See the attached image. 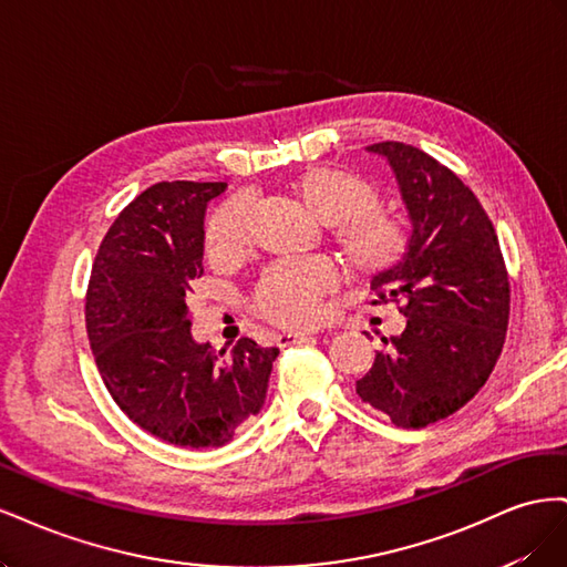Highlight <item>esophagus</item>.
<instances>
[{
  "label": "esophagus",
  "mask_w": 567,
  "mask_h": 567,
  "mask_svg": "<svg viewBox=\"0 0 567 567\" xmlns=\"http://www.w3.org/2000/svg\"><path fill=\"white\" fill-rule=\"evenodd\" d=\"M312 333H319V329H307V331H284V333H279V336H277V346H279V348L293 346V342H298V340H302V338H307V336H312Z\"/></svg>",
  "instance_id": "obj_1"
}]
</instances>
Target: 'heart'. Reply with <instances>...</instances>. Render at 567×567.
Returning <instances> with one entry per match:
<instances>
[{
	"label": "heart",
	"instance_id": "heart-1",
	"mask_svg": "<svg viewBox=\"0 0 567 567\" xmlns=\"http://www.w3.org/2000/svg\"><path fill=\"white\" fill-rule=\"evenodd\" d=\"M286 192L319 225L357 277L390 269L406 248L402 221L381 208V192L364 175L336 165H315L286 182ZM250 203L234 198L210 217L205 250L213 262H229L248 246ZM336 284L323 260L271 267L255 290V310L281 326H305L321 315V300Z\"/></svg>",
	"mask_w": 567,
	"mask_h": 567
}]
</instances>
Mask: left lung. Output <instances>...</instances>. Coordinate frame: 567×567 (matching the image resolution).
Segmentation results:
<instances>
[{"instance_id": "1", "label": "left lung", "mask_w": 567, "mask_h": 567, "mask_svg": "<svg viewBox=\"0 0 567 567\" xmlns=\"http://www.w3.org/2000/svg\"><path fill=\"white\" fill-rule=\"evenodd\" d=\"M367 148L388 158L411 236L402 260L371 279V305L398 302L406 326L383 338L357 394L394 425L425 427L489 379L508 329V274L485 208L450 167L402 142Z\"/></svg>"}]
</instances>
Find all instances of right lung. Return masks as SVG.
Segmentation results:
<instances>
[{
  "mask_svg": "<svg viewBox=\"0 0 567 567\" xmlns=\"http://www.w3.org/2000/svg\"><path fill=\"white\" fill-rule=\"evenodd\" d=\"M225 182H158L115 217L87 288L90 346L111 398L177 447H221L262 409L279 348L196 342L186 298L203 274V219Z\"/></svg>",
  "mask_w": 567,
  "mask_h": 567,
  "instance_id": "add662e5",
  "label": "right lung"
}]
</instances>
